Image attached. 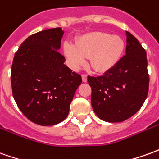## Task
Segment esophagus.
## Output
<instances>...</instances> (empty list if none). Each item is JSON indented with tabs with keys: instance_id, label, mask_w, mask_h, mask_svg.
<instances>
[{
	"instance_id": "obj_1",
	"label": "esophagus",
	"mask_w": 159,
	"mask_h": 159,
	"mask_svg": "<svg viewBox=\"0 0 159 159\" xmlns=\"http://www.w3.org/2000/svg\"><path fill=\"white\" fill-rule=\"evenodd\" d=\"M87 75L86 74H83V75H82V79H83V82H84V83H86L87 82Z\"/></svg>"
}]
</instances>
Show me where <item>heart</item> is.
I'll return each mask as SVG.
<instances>
[{
    "label": "heart",
    "instance_id": "b5f03b06",
    "mask_svg": "<svg viewBox=\"0 0 159 159\" xmlns=\"http://www.w3.org/2000/svg\"><path fill=\"white\" fill-rule=\"evenodd\" d=\"M125 51V41L118 35L95 32L84 34L76 44L64 42V53L69 66L78 70L88 57L96 71H107L115 66Z\"/></svg>",
    "mask_w": 159,
    "mask_h": 159
}]
</instances>
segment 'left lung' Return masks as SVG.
I'll return each instance as SVG.
<instances>
[{"mask_svg": "<svg viewBox=\"0 0 159 159\" xmlns=\"http://www.w3.org/2000/svg\"><path fill=\"white\" fill-rule=\"evenodd\" d=\"M126 55L103 76H88L92 89L91 105L95 114L107 122L126 120L140 109L149 89L145 49L126 32Z\"/></svg>", "mask_w": 159, "mask_h": 159, "instance_id": "8db88e82", "label": "left lung"}]
</instances>
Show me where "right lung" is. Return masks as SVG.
Returning a JSON list of instances; mask_svg holds the SVG:
<instances>
[{"label": "right lung", "mask_w": 159, "mask_h": 159, "mask_svg": "<svg viewBox=\"0 0 159 159\" xmlns=\"http://www.w3.org/2000/svg\"><path fill=\"white\" fill-rule=\"evenodd\" d=\"M64 31L45 29L27 38L15 53L11 70L12 92L26 118L52 126L68 116L82 76L65 64L59 53Z\"/></svg>", "instance_id": "obj_1"}]
</instances>
